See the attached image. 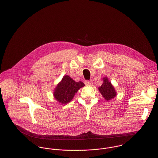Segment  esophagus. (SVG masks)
<instances>
[{
	"mask_svg": "<svg viewBox=\"0 0 158 158\" xmlns=\"http://www.w3.org/2000/svg\"><path fill=\"white\" fill-rule=\"evenodd\" d=\"M85 84L86 85H92L93 84V82L92 81H86L85 82Z\"/></svg>",
	"mask_w": 158,
	"mask_h": 158,
	"instance_id": "34e87169",
	"label": "esophagus"
}]
</instances>
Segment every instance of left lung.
<instances>
[{"label":"left lung","mask_w":158,"mask_h":158,"mask_svg":"<svg viewBox=\"0 0 158 158\" xmlns=\"http://www.w3.org/2000/svg\"><path fill=\"white\" fill-rule=\"evenodd\" d=\"M103 80V83L100 87H98V90L104 98L108 101L116 96V92L107 77H104Z\"/></svg>","instance_id":"obj_1"}]
</instances>
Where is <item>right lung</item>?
Returning <instances> with one entry per match:
<instances>
[{
	"label": "right lung",
	"instance_id": "obj_1",
	"mask_svg": "<svg viewBox=\"0 0 158 158\" xmlns=\"http://www.w3.org/2000/svg\"><path fill=\"white\" fill-rule=\"evenodd\" d=\"M84 85L82 82H76L69 76L66 75L55 89L54 97L60 103L66 104L72 100L78 90Z\"/></svg>",
	"mask_w": 158,
	"mask_h": 158
}]
</instances>
